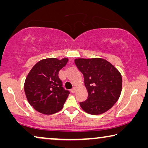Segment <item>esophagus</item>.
<instances>
[{
	"instance_id": "obj_1",
	"label": "esophagus",
	"mask_w": 148,
	"mask_h": 148,
	"mask_svg": "<svg viewBox=\"0 0 148 148\" xmlns=\"http://www.w3.org/2000/svg\"><path fill=\"white\" fill-rule=\"evenodd\" d=\"M71 92L72 93H75L76 92V88L75 87H73V88L71 90Z\"/></svg>"
}]
</instances>
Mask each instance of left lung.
Instances as JSON below:
<instances>
[{
  "label": "left lung",
  "instance_id": "left-lung-1",
  "mask_svg": "<svg viewBox=\"0 0 148 148\" xmlns=\"http://www.w3.org/2000/svg\"><path fill=\"white\" fill-rule=\"evenodd\" d=\"M77 67L84 77L88 99L80 106L90 114H102L114 106L122 90V76L119 70L102 58H76Z\"/></svg>",
  "mask_w": 148,
  "mask_h": 148
}]
</instances>
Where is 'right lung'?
Wrapping results in <instances>:
<instances>
[{"mask_svg":"<svg viewBox=\"0 0 148 148\" xmlns=\"http://www.w3.org/2000/svg\"><path fill=\"white\" fill-rule=\"evenodd\" d=\"M67 58L42 59L28 73L24 91L28 102L38 112L52 114L60 111L70 92L62 87L58 72L66 65Z\"/></svg>","mask_w":148,"mask_h":148,"instance_id":"1","label":"right lung"}]
</instances>
